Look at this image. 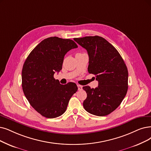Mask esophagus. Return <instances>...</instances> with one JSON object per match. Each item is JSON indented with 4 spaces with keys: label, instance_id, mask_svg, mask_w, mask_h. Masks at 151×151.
Listing matches in <instances>:
<instances>
[{
    "label": "esophagus",
    "instance_id": "1",
    "mask_svg": "<svg viewBox=\"0 0 151 151\" xmlns=\"http://www.w3.org/2000/svg\"><path fill=\"white\" fill-rule=\"evenodd\" d=\"M77 87H78V90H82V86H81V85H79V84L77 85Z\"/></svg>",
    "mask_w": 151,
    "mask_h": 151
}]
</instances>
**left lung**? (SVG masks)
Listing matches in <instances>:
<instances>
[{
	"label": "left lung",
	"instance_id": "1",
	"mask_svg": "<svg viewBox=\"0 0 151 151\" xmlns=\"http://www.w3.org/2000/svg\"><path fill=\"white\" fill-rule=\"evenodd\" d=\"M74 40L87 51L88 71L99 82L95 88L83 87L87 95L83 106L94 115H108L121 104L127 93V67L116 48L105 38L94 36Z\"/></svg>",
	"mask_w": 151,
	"mask_h": 151
}]
</instances>
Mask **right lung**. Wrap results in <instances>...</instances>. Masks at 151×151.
<instances>
[{"label":"right lung","mask_w":151,"mask_h":151,"mask_svg":"<svg viewBox=\"0 0 151 151\" xmlns=\"http://www.w3.org/2000/svg\"><path fill=\"white\" fill-rule=\"evenodd\" d=\"M77 47L70 39L47 38L34 48L24 63L23 93L29 104L44 117L55 118L62 115L71 96L77 91L75 83L62 85L54 78L55 72L62 69L65 54Z\"/></svg>","instance_id":"obj_1"}]
</instances>
